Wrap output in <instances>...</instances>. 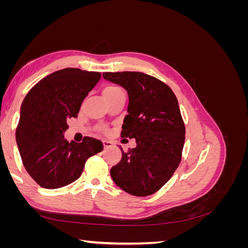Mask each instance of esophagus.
<instances>
[{
    "label": "esophagus",
    "instance_id": "1",
    "mask_svg": "<svg viewBox=\"0 0 248 248\" xmlns=\"http://www.w3.org/2000/svg\"><path fill=\"white\" fill-rule=\"evenodd\" d=\"M103 147L104 149H108L110 147H112V142L110 140H103Z\"/></svg>",
    "mask_w": 248,
    "mask_h": 248
}]
</instances>
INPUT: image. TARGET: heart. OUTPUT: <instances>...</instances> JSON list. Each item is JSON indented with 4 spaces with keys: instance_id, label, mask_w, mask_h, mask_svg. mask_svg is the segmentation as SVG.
I'll list each match as a JSON object with an SVG mask.
<instances>
[{
    "instance_id": "heart-1",
    "label": "heart",
    "mask_w": 248,
    "mask_h": 248,
    "mask_svg": "<svg viewBox=\"0 0 248 248\" xmlns=\"http://www.w3.org/2000/svg\"><path fill=\"white\" fill-rule=\"evenodd\" d=\"M120 92H122V91L118 87L109 86V87H107L106 89L103 90L102 95H103V97H106V98H108V97H111V96H114V95H116V94H118ZM99 129L102 132H107L108 131V128H107V127H104V126H101Z\"/></svg>"
}]
</instances>
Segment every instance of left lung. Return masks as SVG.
<instances>
[{"label":"left lung","instance_id":"1","mask_svg":"<svg viewBox=\"0 0 248 248\" xmlns=\"http://www.w3.org/2000/svg\"><path fill=\"white\" fill-rule=\"evenodd\" d=\"M103 78L128 93V115L121 138L136 139L137 147L110 169L120 188L136 197L158 191L174 175L182 158L185 125L171 89L142 72H104Z\"/></svg>","mask_w":248,"mask_h":248}]
</instances>
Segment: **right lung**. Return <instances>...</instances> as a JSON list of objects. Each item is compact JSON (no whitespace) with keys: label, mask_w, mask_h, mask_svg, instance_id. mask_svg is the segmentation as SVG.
<instances>
[{"label":"right lung","mask_w":248,"mask_h":248,"mask_svg":"<svg viewBox=\"0 0 248 248\" xmlns=\"http://www.w3.org/2000/svg\"><path fill=\"white\" fill-rule=\"evenodd\" d=\"M101 78L78 68L58 70L42 78L22 101L16 142L22 163L34 181L46 189L78 180L90 157L101 152L99 140L67 141V120L78 118L81 102Z\"/></svg>","instance_id":"obj_1"}]
</instances>
